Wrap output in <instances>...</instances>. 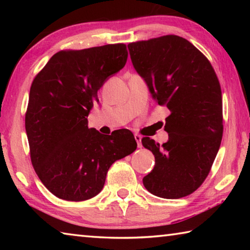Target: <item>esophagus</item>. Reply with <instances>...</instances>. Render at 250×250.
Masks as SVG:
<instances>
[{
    "mask_svg": "<svg viewBox=\"0 0 250 250\" xmlns=\"http://www.w3.org/2000/svg\"><path fill=\"white\" fill-rule=\"evenodd\" d=\"M134 139H135V141H137V143H138V146L141 147V146H141V139H142L141 135L135 133V134H134Z\"/></svg>",
    "mask_w": 250,
    "mask_h": 250,
    "instance_id": "obj_1",
    "label": "esophagus"
}]
</instances>
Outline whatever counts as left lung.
Listing matches in <instances>:
<instances>
[{
	"label": "left lung",
	"mask_w": 250,
	"mask_h": 250,
	"mask_svg": "<svg viewBox=\"0 0 250 250\" xmlns=\"http://www.w3.org/2000/svg\"><path fill=\"white\" fill-rule=\"evenodd\" d=\"M128 48L152 97L171 111L164 125L167 142L160 146L142 138L155 158L143 185L159 197L188 196L205 181L221 146L223 103L216 73L204 54L176 35L134 42Z\"/></svg>",
	"instance_id": "left-lung-1"
}]
</instances>
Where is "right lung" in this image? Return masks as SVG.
I'll return each instance as SVG.
<instances>
[{
	"label": "right lung",
	"mask_w": 250,
	"mask_h": 250,
	"mask_svg": "<svg viewBox=\"0 0 250 250\" xmlns=\"http://www.w3.org/2000/svg\"><path fill=\"white\" fill-rule=\"evenodd\" d=\"M128 59L125 44L61 50L34 78L25 115L31 161L55 196L80 202L103 189L113 162L137 149L126 129L111 135L88 128L97 92Z\"/></svg>",
	"instance_id": "add662e5"
}]
</instances>
